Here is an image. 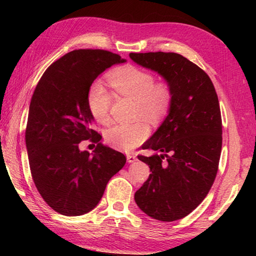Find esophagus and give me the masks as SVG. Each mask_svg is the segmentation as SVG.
<instances>
[{"mask_svg":"<svg viewBox=\"0 0 256 256\" xmlns=\"http://www.w3.org/2000/svg\"><path fill=\"white\" fill-rule=\"evenodd\" d=\"M126 159H128V162H134L136 160V156L133 154H126Z\"/></svg>","mask_w":256,"mask_h":256,"instance_id":"1","label":"esophagus"}]
</instances>
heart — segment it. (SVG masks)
I'll return each instance as SVG.
<instances>
[{
    "instance_id": "1",
    "label": "heart",
    "mask_w": 256,
    "mask_h": 256,
    "mask_svg": "<svg viewBox=\"0 0 256 256\" xmlns=\"http://www.w3.org/2000/svg\"><path fill=\"white\" fill-rule=\"evenodd\" d=\"M108 82L120 96L136 102V115L157 120L166 114L172 104V89L166 82H156L150 72L134 66H124L108 76ZM89 110L98 123H110L112 96L100 82L89 89L86 96ZM149 134L148 125L138 122L116 124L105 132L107 144L120 150H131L144 142Z\"/></svg>"
}]
</instances>
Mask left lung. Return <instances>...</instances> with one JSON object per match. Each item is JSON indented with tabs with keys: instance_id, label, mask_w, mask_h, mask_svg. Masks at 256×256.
Returning <instances> with one entry per match:
<instances>
[{
	"instance_id": "8db88e82",
	"label": "left lung",
	"mask_w": 256,
	"mask_h": 256,
	"mask_svg": "<svg viewBox=\"0 0 256 256\" xmlns=\"http://www.w3.org/2000/svg\"><path fill=\"white\" fill-rule=\"evenodd\" d=\"M134 62L166 80L172 98L168 115L138 156L151 174L134 194L138 206L154 219L175 222L190 214L209 193L218 172L222 123L209 76L177 53H131Z\"/></svg>"
}]
</instances>
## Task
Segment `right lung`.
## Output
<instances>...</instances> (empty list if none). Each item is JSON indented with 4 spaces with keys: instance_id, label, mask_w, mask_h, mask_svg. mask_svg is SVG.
<instances>
[{
    "instance_id": "add662e5",
    "label": "right lung",
    "mask_w": 256,
    "mask_h": 256,
    "mask_svg": "<svg viewBox=\"0 0 256 256\" xmlns=\"http://www.w3.org/2000/svg\"><path fill=\"white\" fill-rule=\"evenodd\" d=\"M118 54L104 50H76L47 68L29 106L26 146L34 183L44 201L63 216H81L96 206L106 185L126 157L99 144L86 96L94 79L114 64ZM98 144L81 152V140Z\"/></svg>"
}]
</instances>
